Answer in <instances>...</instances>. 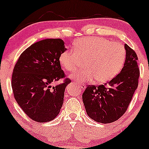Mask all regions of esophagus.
<instances>
[{"label":"esophagus","mask_w":149,"mask_h":149,"mask_svg":"<svg viewBox=\"0 0 149 149\" xmlns=\"http://www.w3.org/2000/svg\"><path fill=\"white\" fill-rule=\"evenodd\" d=\"M79 87L81 89H83L85 87V85L83 84V83H79Z\"/></svg>","instance_id":"esophagus-1"}]
</instances>
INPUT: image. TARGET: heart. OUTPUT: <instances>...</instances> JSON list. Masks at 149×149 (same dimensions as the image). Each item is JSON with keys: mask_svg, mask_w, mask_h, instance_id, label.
Masks as SVG:
<instances>
[{"mask_svg": "<svg viewBox=\"0 0 149 149\" xmlns=\"http://www.w3.org/2000/svg\"><path fill=\"white\" fill-rule=\"evenodd\" d=\"M126 49L120 42L107 39L89 37L78 40L74 51H63L59 56V63L66 71H74L85 61L83 69L71 75L78 81H91L96 78L99 83H105L120 73L125 64Z\"/></svg>", "mask_w": 149, "mask_h": 149, "instance_id": "heart-1", "label": "heart"}]
</instances>
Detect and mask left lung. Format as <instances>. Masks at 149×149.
Returning <instances> with one entry per match:
<instances>
[{
  "instance_id": "left-lung-1",
  "label": "left lung",
  "mask_w": 149,
  "mask_h": 149,
  "mask_svg": "<svg viewBox=\"0 0 149 149\" xmlns=\"http://www.w3.org/2000/svg\"><path fill=\"white\" fill-rule=\"evenodd\" d=\"M124 67L118 75L104 85L88 86L82 98L88 115L100 123H112L127 111L138 86V57L127 44Z\"/></svg>"
}]
</instances>
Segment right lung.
<instances>
[{
  "label": "right lung",
  "instance_id": "obj_1",
  "mask_svg": "<svg viewBox=\"0 0 149 149\" xmlns=\"http://www.w3.org/2000/svg\"><path fill=\"white\" fill-rule=\"evenodd\" d=\"M66 49L61 39L35 42L21 54L15 65L12 88L17 104L30 119L47 122L59 113L64 91L71 80L52 87V83L66 76L59 56Z\"/></svg>",
  "mask_w": 149,
  "mask_h": 149
}]
</instances>
